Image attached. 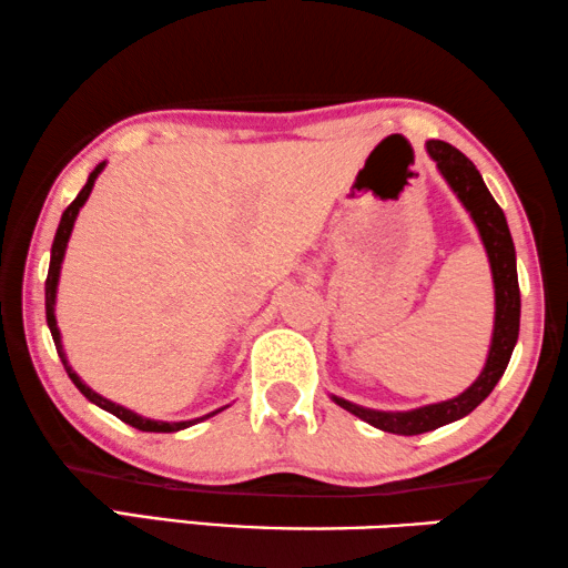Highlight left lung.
Wrapping results in <instances>:
<instances>
[{
    "mask_svg": "<svg viewBox=\"0 0 568 568\" xmlns=\"http://www.w3.org/2000/svg\"><path fill=\"white\" fill-rule=\"evenodd\" d=\"M427 153L438 163L440 174L446 176V182L458 194V200L464 202V207L471 212L474 223L479 227V235L491 264V276H495V333H491V348L479 379L468 386L464 394H458V397L448 402L409 409V413H379V409H366L353 405L348 399L333 397L351 415L379 427L384 433L397 435H420L435 430V427L454 423L458 417H464L479 407L489 397L491 389H495V384L503 379L517 343V333H520V286H517L515 243L513 235H509L503 207L489 194V189L484 184V179L474 163L458 148L443 141H427Z\"/></svg>",
    "mask_w": 568,
    "mask_h": 568,
    "instance_id": "obj_1",
    "label": "left lung"
}]
</instances>
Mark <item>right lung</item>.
I'll return each instance as SVG.
<instances>
[{
  "mask_svg": "<svg viewBox=\"0 0 568 568\" xmlns=\"http://www.w3.org/2000/svg\"><path fill=\"white\" fill-rule=\"evenodd\" d=\"M102 169H104V163H100V166H97V169L92 171V174H89L84 189H81L77 200H73V202L69 204V207H65V212L61 215L59 230H55L53 248H51V266H48V278H45V320H48V327H51L55 351H59V356H61V361H63L65 374H69V379H71L73 384H77V389H79L81 394H84V397H87L89 402H94L97 407H102V409H106V413H112L114 417H120L122 423L138 427V430H145V433H176V430H184V427L200 423V420H204V417H210V415L200 417V420H189V423H159V420H148V417H141V415L130 413V409L114 405V402L104 399V397H100V394H97V392L89 389V386L79 379L77 372H73V368L69 366V361H65V353H63V345H61V333H59V325H55V312H53V310H55V286H59L61 261H63V253H65V243H69V235H71V230H73V220H77L81 204H84V202L89 200V194H92V186H94L97 176H100ZM217 413H220V409H217ZM212 415H215V413H212Z\"/></svg>",
  "mask_w": 568,
  "mask_h": 568,
  "instance_id": "add662e5",
  "label": "right lung"
}]
</instances>
